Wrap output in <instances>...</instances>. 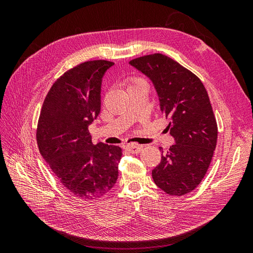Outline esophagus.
Here are the masks:
<instances>
[{
  "mask_svg": "<svg viewBox=\"0 0 253 253\" xmlns=\"http://www.w3.org/2000/svg\"><path fill=\"white\" fill-rule=\"evenodd\" d=\"M126 150L132 153V154H137V153H139L141 150H142V145H139V144H128L126 147Z\"/></svg>",
  "mask_w": 253,
  "mask_h": 253,
  "instance_id": "34e87169",
  "label": "esophagus"
}]
</instances>
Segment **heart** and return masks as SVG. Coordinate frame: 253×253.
<instances>
[{
	"label": "heart",
	"instance_id": "1",
	"mask_svg": "<svg viewBox=\"0 0 253 253\" xmlns=\"http://www.w3.org/2000/svg\"><path fill=\"white\" fill-rule=\"evenodd\" d=\"M141 82H144V81L140 78H131V79H128V81H127V85L129 87V86H133V85H135V84H138V83H141Z\"/></svg>",
	"mask_w": 253,
	"mask_h": 253
}]
</instances>
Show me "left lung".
Wrapping results in <instances>:
<instances>
[{"label":"left lung","instance_id":"8db88e82","mask_svg":"<svg viewBox=\"0 0 253 253\" xmlns=\"http://www.w3.org/2000/svg\"><path fill=\"white\" fill-rule=\"evenodd\" d=\"M129 64L154 84L175 140L152 171L153 180L167 194L185 195L205 177L216 147L217 125L208 93L196 75L163 53L136 58Z\"/></svg>","mask_w":253,"mask_h":253}]
</instances>
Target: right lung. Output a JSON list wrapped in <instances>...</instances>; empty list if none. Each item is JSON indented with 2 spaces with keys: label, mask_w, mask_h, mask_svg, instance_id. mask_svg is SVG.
<instances>
[{
  "label": "right lung",
  "mask_w": 253,
  "mask_h": 253,
  "mask_svg": "<svg viewBox=\"0 0 253 253\" xmlns=\"http://www.w3.org/2000/svg\"><path fill=\"white\" fill-rule=\"evenodd\" d=\"M114 63L86 61L55 81L40 112L37 142L40 154L67 191L82 200L106 194L118 178V145L91 142L88 126L101 108V82Z\"/></svg>",
  "instance_id": "obj_1"
}]
</instances>
